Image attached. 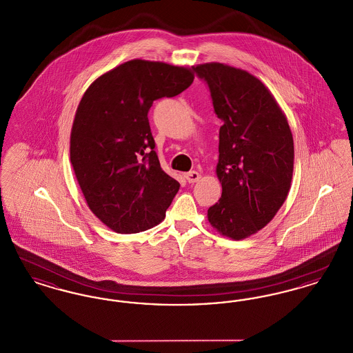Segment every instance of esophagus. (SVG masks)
<instances>
[{"mask_svg":"<svg viewBox=\"0 0 353 353\" xmlns=\"http://www.w3.org/2000/svg\"><path fill=\"white\" fill-rule=\"evenodd\" d=\"M185 179H186V181L189 184H194V183H197L201 179V174L199 172H196V170H192V172H188L185 174Z\"/></svg>","mask_w":353,"mask_h":353,"instance_id":"obj_1","label":"esophagus"}]
</instances>
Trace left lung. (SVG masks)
I'll list each match as a JSON object with an SVG mask.
<instances>
[{"label":"left lung","instance_id":"left-lung-1","mask_svg":"<svg viewBox=\"0 0 353 353\" xmlns=\"http://www.w3.org/2000/svg\"><path fill=\"white\" fill-rule=\"evenodd\" d=\"M208 84L219 128V202L208 209L222 235L242 239L269 223L283 205L294 170V140L266 85L222 63L192 68Z\"/></svg>","mask_w":353,"mask_h":353}]
</instances>
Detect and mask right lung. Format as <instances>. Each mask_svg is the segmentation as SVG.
Masks as SVG:
<instances>
[{
	"mask_svg": "<svg viewBox=\"0 0 353 353\" xmlns=\"http://www.w3.org/2000/svg\"><path fill=\"white\" fill-rule=\"evenodd\" d=\"M193 79L189 68L134 59L84 92L70 159L88 208L117 233H139L161 222L180 189L160 167L148 112L153 101L181 94Z\"/></svg>",
	"mask_w": 353,
	"mask_h": 353,
	"instance_id": "obj_1",
	"label": "right lung"
}]
</instances>
